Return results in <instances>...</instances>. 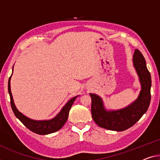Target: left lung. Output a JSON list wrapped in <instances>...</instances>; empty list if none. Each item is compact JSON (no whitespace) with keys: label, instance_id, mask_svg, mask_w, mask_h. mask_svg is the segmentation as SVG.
Instances as JSON below:
<instances>
[{"label":"left lung","instance_id":"left-lung-1","mask_svg":"<svg viewBox=\"0 0 160 160\" xmlns=\"http://www.w3.org/2000/svg\"><path fill=\"white\" fill-rule=\"evenodd\" d=\"M133 66L138 75L141 90L137 99L127 107L108 110L99 96L89 94L92 97V116L100 127L112 131H124L138 122L148 109L151 100V75L143 55L137 49H135L133 55Z\"/></svg>","mask_w":160,"mask_h":160}]
</instances>
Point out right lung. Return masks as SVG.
I'll list each match as a JSON object with an SVG mask.
<instances>
[{
  "label": "right lung",
  "mask_w": 160,
  "mask_h": 160,
  "mask_svg": "<svg viewBox=\"0 0 160 160\" xmlns=\"http://www.w3.org/2000/svg\"><path fill=\"white\" fill-rule=\"evenodd\" d=\"M12 74H13V73H12ZM11 76L8 79V90L10 95V99H11V105L12 110H13L15 116L16 117V118H18L23 123L24 126H26L29 130H31V132H33L36 134L46 135L58 131L65 124L66 121H67L68 117V113H69L71 108H72V106L73 105V102H74L75 99H77V97H78L79 95L76 96V97H73L72 99L68 100L67 103L61 109L59 113L56 117H53V119L48 120H34L27 117L25 115H23L21 112L18 111L16 107V105H15L13 98V96H12L11 90Z\"/></svg>",
  "instance_id": "add662e5"
}]
</instances>
